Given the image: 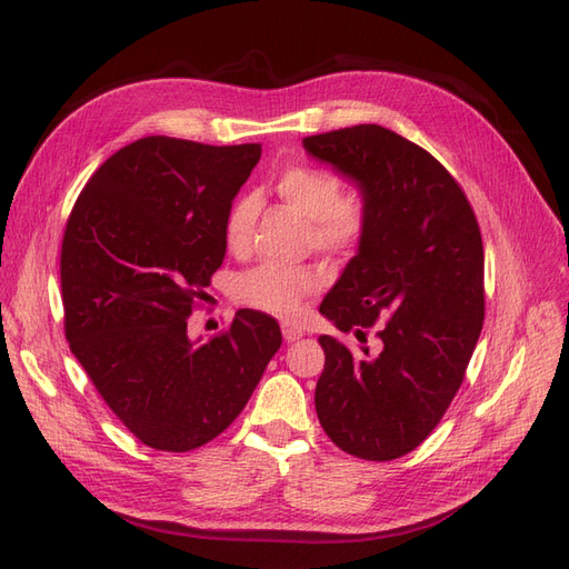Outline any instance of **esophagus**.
<instances>
[{"label":"esophagus","instance_id":"obj_1","mask_svg":"<svg viewBox=\"0 0 569 569\" xmlns=\"http://www.w3.org/2000/svg\"><path fill=\"white\" fill-rule=\"evenodd\" d=\"M282 335H284V339L287 341H299L306 332L301 330V327L299 325H291V322H284L282 325Z\"/></svg>","mask_w":569,"mask_h":569}]
</instances>
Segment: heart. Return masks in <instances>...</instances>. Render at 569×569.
<instances>
[{
	"label": "heart",
	"instance_id": "1",
	"mask_svg": "<svg viewBox=\"0 0 569 569\" xmlns=\"http://www.w3.org/2000/svg\"><path fill=\"white\" fill-rule=\"evenodd\" d=\"M274 192L291 209L308 218V244L322 253H351L370 230V201L360 192H343V180L330 168L313 163L287 166L274 178ZM261 201L247 192L237 197L222 222V239L234 256H244L251 247V237ZM320 278L308 266L261 263L234 280V299L274 318H295L306 297L316 295Z\"/></svg>",
	"mask_w": 569,
	"mask_h": 569
}]
</instances>
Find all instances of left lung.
Listing matches in <instances>:
<instances>
[{
    "instance_id": "8db88e82",
    "label": "left lung",
    "mask_w": 569,
    "mask_h": 569,
    "mask_svg": "<svg viewBox=\"0 0 569 569\" xmlns=\"http://www.w3.org/2000/svg\"><path fill=\"white\" fill-rule=\"evenodd\" d=\"M358 182L370 230L320 303L360 347L322 335L318 420L341 451L393 460L432 435L485 322V247L462 187L432 153L382 126L303 137Z\"/></svg>"
}]
</instances>
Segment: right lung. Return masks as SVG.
Returning a JSON list of instances; mask_svg holds the SVG:
<instances>
[{
    "mask_svg": "<svg viewBox=\"0 0 569 569\" xmlns=\"http://www.w3.org/2000/svg\"><path fill=\"white\" fill-rule=\"evenodd\" d=\"M261 144L142 137L97 168L61 242L63 330L101 399L149 449L184 453L234 422L282 343L242 308L197 343L187 320L226 258L222 222Z\"/></svg>",
    "mask_w": 569,
    "mask_h": 569,
    "instance_id": "right-lung-1",
    "label": "right lung"
}]
</instances>
